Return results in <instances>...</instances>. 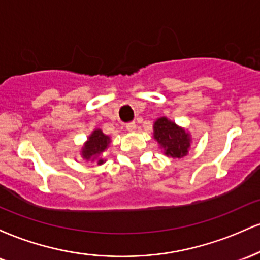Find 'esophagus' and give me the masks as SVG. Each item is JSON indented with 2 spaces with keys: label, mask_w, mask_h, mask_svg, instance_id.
<instances>
[{
  "label": "esophagus",
  "mask_w": 260,
  "mask_h": 260,
  "mask_svg": "<svg viewBox=\"0 0 260 260\" xmlns=\"http://www.w3.org/2000/svg\"><path fill=\"white\" fill-rule=\"evenodd\" d=\"M136 122H128L126 124V129L129 131V132H134L136 131Z\"/></svg>",
  "instance_id": "34e87169"
}]
</instances>
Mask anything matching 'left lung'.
Segmentation results:
<instances>
[{
	"label": "left lung",
	"mask_w": 260,
	"mask_h": 260,
	"mask_svg": "<svg viewBox=\"0 0 260 260\" xmlns=\"http://www.w3.org/2000/svg\"><path fill=\"white\" fill-rule=\"evenodd\" d=\"M154 138L164 148L168 156L177 159L187 155L190 145L189 134L166 117H161L154 123Z\"/></svg>",
	"instance_id": "1"
}]
</instances>
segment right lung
Wrapping results in <instances>:
<instances>
[{
	"label": "right lung",
	"instance_id": "right-lung-1",
	"mask_svg": "<svg viewBox=\"0 0 260 260\" xmlns=\"http://www.w3.org/2000/svg\"><path fill=\"white\" fill-rule=\"evenodd\" d=\"M110 144V137H107L101 132L100 129H95L89 137L88 142L83 147L82 155L85 160H98V164H103L104 160L101 159L100 155L105 151L107 145Z\"/></svg>",
	"mask_w": 260,
	"mask_h": 260
}]
</instances>
